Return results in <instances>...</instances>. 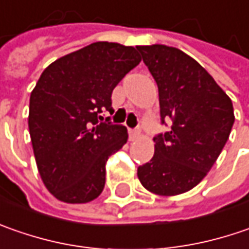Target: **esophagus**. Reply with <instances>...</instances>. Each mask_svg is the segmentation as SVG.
Here are the masks:
<instances>
[{"label": "esophagus", "instance_id": "esophagus-1", "mask_svg": "<svg viewBox=\"0 0 249 249\" xmlns=\"http://www.w3.org/2000/svg\"><path fill=\"white\" fill-rule=\"evenodd\" d=\"M129 136H131V139H132V141L136 139V138H139V136H141V129H139V128L131 129V131H129Z\"/></svg>", "mask_w": 249, "mask_h": 249}]
</instances>
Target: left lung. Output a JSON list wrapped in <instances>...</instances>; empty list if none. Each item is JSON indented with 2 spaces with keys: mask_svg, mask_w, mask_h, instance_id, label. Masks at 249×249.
Instances as JSON below:
<instances>
[{
  "mask_svg": "<svg viewBox=\"0 0 249 249\" xmlns=\"http://www.w3.org/2000/svg\"><path fill=\"white\" fill-rule=\"evenodd\" d=\"M159 88L161 124L155 155L138 167L147 191L171 196L196 187L226 145L234 124L230 97L199 62L163 44L136 46Z\"/></svg>",
  "mask_w": 249,
  "mask_h": 249,
  "instance_id": "1",
  "label": "left lung"
}]
</instances>
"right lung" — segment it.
I'll return each instance as SVG.
<instances>
[{
  "instance_id": "obj_1",
  "label": "right lung",
  "mask_w": 249,
  "mask_h": 249,
  "mask_svg": "<svg viewBox=\"0 0 249 249\" xmlns=\"http://www.w3.org/2000/svg\"><path fill=\"white\" fill-rule=\"evenodd\" d=\"M139 62L134 47L97 41L43 71L30 94L29 132L40 177L57 199L86 203L102 194L107 159L128 139L124 125L103 113Z\"/></svg>"
}]
</instances>
